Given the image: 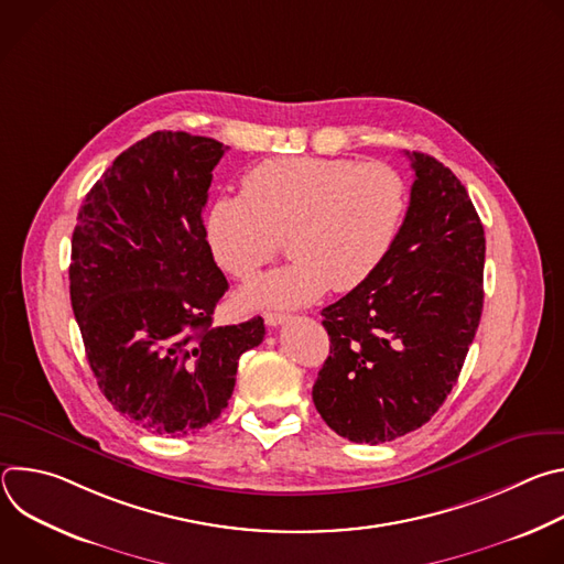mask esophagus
Masks as SVG:
<instances>
[{
	"label": "esophagus",
	"mask_w": 564,
	"mask_h": 564,
	"mask_svg": "<svg viewBox=\"0 0 564 564\" xmlns=\"http://www.w3.org/2000/svg\"><path fill=\"white\" fill-rule=\"evenodd\" d=\"M285 321H288V314H283V312H265V324L272 328L285 324Z\"/></svg>",
	"instance_id": "34e87169"
}]
</instances>
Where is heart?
<instances>
[{"instance_id": "heart-1", "label": "heart", "mask_w": 564, "mask_h": 564, "mask_svg": "<svg viewBox=\"0 0 564 564\" xmlns=\"http://www.w3.org/2000/svg\"><path fill=\"white\" fill-rule=\"evenodd\" d=\"M409 209L401 174L386 163L292 155L263 160L246 194L218 196L207 214L216 263L248 281L288 238L292 263L254 281L246 305L294 307L364 285L390 254Z\"/></svg>"}]
</instances>
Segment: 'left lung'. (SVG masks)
Masks as SVG:
<instances>
[{"mask_svg":"<svg viewBox=\"0 0 564 564\" xmlns=\"http://www.w3.org/2000/svg\"><path fill=\"white\" fill-rule=\"evenodd\" d=\"M415 183L379 270L324 307L330 357L312 388L324 422L357 444L424 426L444 404L485 301V227L457 176L409 153Z\"/></svg>","mask_w":564,"mask_h":564,"instance_id":"left-lung-1","label":"left lung"}]
</instances>
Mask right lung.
Returning <instances> with one entry per match:
<instances>
[{"instance_id": "right-lung-1", "label": "right lung", "mask_w": 564, "mask_h": 564, "mask_svg": "<svg viewBox=\"0 0 564 564\" xmlns=\"http://www.w3.org/2000/svg\"><path fill=\"white\" fill-rule=\"evenodd\" d=\"M227 147L155 131L122 151L79 207L70 305L111 406L155 433L192 435L223 413L238 359L263 318L212 326L229 283L212 257L203 209Z\"/></svg>"}]
</instances>
